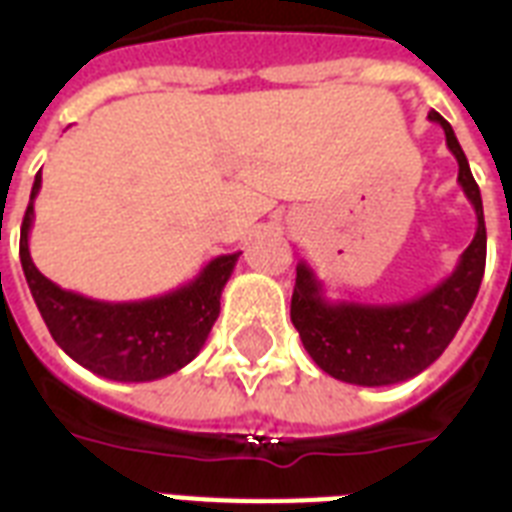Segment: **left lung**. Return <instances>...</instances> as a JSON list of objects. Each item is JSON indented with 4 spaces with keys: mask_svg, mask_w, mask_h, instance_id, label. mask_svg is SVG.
<instances>
[{
    "mask_svg": "<svg viewBox=\"0 0 512 512\" xmlns=\"http://www.w3.org/2000/svg\"><path fill=\"white\" fill-rule=\"evenodd\" d=\"M428 119L441 124L446 146L460 164L457 183L476 209V236L462 252L457 268L441 284L404 303L329 300L311 265L305 260L297 263L292 324L313 361L340 382L380 388L425 372L454 340L484 279L486 225L481 191L452 124L438 111H430Z\"/></svg>",
    "mask_w": 512,
    "mask_h": 512,
    "instance_id": "8db88e82",
    "label": "left lung"
}]
</instances>
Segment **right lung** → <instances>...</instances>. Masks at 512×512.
Returning a JSON list of instances; mask_svg holds the SVG:
<instances>
[{"label":"right lung","mask_w":512,"mask_h":512,"mask_svg":"<svg viewBox=\"0 0 512 512\" xmlns=\"http://www.w3.org/2000/svg\"><path fill=\"white\" fill-rule=\"evenodd\" d=\"M39 188L42 175L34 177L31 201L20 225V265L52 340L76 364L116 382L162 380L191 364L220 316V295L241 252L209 260L196 279L167 295L132 303L92 300L60 289L31 260L28 233L34 225Z\"/></svg>","instance_id":"1"}]
</instances>
